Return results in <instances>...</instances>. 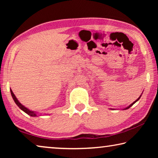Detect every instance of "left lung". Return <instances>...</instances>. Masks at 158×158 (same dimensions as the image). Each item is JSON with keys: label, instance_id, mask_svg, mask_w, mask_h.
Here are the masks:
<instances>
[{"label": "left lung", "instance_id": "1", "mask_svg": "<svg viewBox=\"0 0 158 158\" xmlns=\"http://www.w3.org/2000/svg\"><path fill=\"white\" fill-rule=\"evenodd\" d=\"M141 95H140V97H139V98H138V99H137V100H135V102H132V104H131V105H130V106H127V107H126V108H125V109H129V108H130V107H131V106H132V105H134V104H135V102H137V101H138V100H139V99H140V98H141Z\"/></svg>", "mask_w": 158, "mask_h": 158}]
</instances>
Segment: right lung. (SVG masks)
I'll return each instance as SVG.
<instances>
[{"label":"right lung","mask_w":158,"mask_h":158,"mask_svg":"<svg viewBox=\"0 0 158 158\" xmlns=\"http://www.w3.org/2000/svg\"><path fill=\"white\" fill-rule=\"evenodd\" d=\"M10 92H11L12 97V98H13V100H14L16 104H17V105L21 109V110H22L23 111H24L25 113H26L27 114H28L29 116H37V114H36L35 112L33 111L29 110L28 109H27L26 107H25L24 106L21 105V103L19 102V100H17V98H16V96L15 95L14 93H13L12 90L11 89H10Z\"/></svg>","instance_id":"1"}]
</instances>
